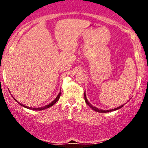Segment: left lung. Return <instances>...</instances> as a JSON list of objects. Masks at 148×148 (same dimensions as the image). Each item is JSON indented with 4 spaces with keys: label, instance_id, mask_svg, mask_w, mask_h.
<instances>
[{
    "label": "left lung",
    "instance_id": "obj_1",
    "mask_svg": "<svg viewBox=\"0 0 148 148\" xmlns=\"http://www.w3.org/2000/svg\"><path fill=\"white\" fill-rule=\"evenodd\" d=\"M84 99H85V101H86V103H87V104L88 105V106H89L90 107V108H92V110H94V111H97V112H99V113H107V112L112 111H115V110H118V108H122V107H123V106H124V104H123V105H122V106H120L118 107V108H114V109H112V110H108V111H105V110H101V109H99V108H96V107L93 106L92 105H91L90 103H89V101H88L87 98H86V92H84Z\"/></svg>",
    "mask_w": 148,
    "mask_h": 148
}]
</instances>
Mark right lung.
I'll return each mask as SVG.
<instances>
[{
    "label": "right lung",
    "mask_w": 148,
    "mask_h": 148,
    "mask_svg": "<svg viewBox=\"0 0 148 148\" xmlns=\"http://www.w3.org/2000/svg\"><path fill=\"white\" fill-rule=\"evenodd\" d=\"M60 94H61V92H60V93H59L58 95V96H57V97L55 99L53 100V101H52V102H51L50 103H49V104H48V105H46L45 106H43V107H40V108H32V107H28V106H25V105H23V104H22V103H19V102H18L17 101V100H16L14 99H14H15V101H16V102H18V103H19L20 105H21L22 106H23V107H25V108H28V109H31V110H35V111H41V110H45V109H47V108H49V107H51V106H52L54 104V103H56L58 101V99H60Z\"/></svg>",
    "instance_id": "obj_1"
}]
</instances>
